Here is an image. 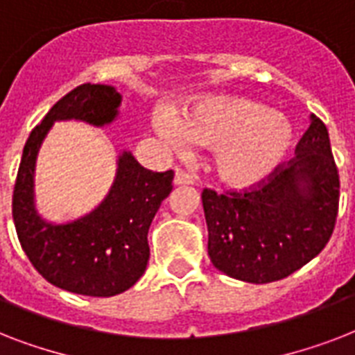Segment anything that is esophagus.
<instances>
[{
	"label": "esophagus",
	"instance_id": "34e87169",
	"mask_svg": "<svg viewBox=\"0 0 355 355\" xmlns=\"http://www.w3.org/2000/svg\"><path fill=\"white\" fill-rule=\"evenodd\" d=\"M175 186H189V184H193V177L188 175V173H182V171H177L175 173Z\"/></svg>",
	"mask_w": 355,
	"mask_h": 355
}]
</instances>
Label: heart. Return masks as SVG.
Returning <instances> with one entry per match:
<instances>
[{
    "label": "heart",
    "instance_id": "heart-1",
    "mask_svg": "<svg viewBox=\"0 0 355 355\" xmlns=\"http://www.w3.org/2000/svg\"><path fill=\"white\" fill-rule=\"evenodd\" d=\"M153 127L175 153H182L188 141L216 147L211 169L230 188H252L267 180L293 144L291 123L245 97H208L178 118L158 114Z\"/></svg>",
    "mask_w": 355,
    "mask_h": 355
}]
</instances>
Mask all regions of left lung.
<instances>
[{"instance_id":"left-lung-1","label":"left lung","mask_w":355,"mask_h":355,"mask_svg":"<svg viewBox=\"0 0 355 355\" xmlns=\"http://www.w3.org/2000/svg\"><path fill=\"white\" fill-rule=\"evenodd\" d=\"M208 256L217 270L248 284L293 275L326 247L339 208V173L328 128H309L289 167L245 193L202 191Z\"/></svg>"}]
</instances>
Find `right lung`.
I'll use <instances>...</instances> for the list:
<instances>
[{
    "label": "right lung",
    "instance_id": "add662e5",
    "mask_svg": "<svg viewBox=\"0 0 355 355\" xmlns=\"http://www.w3.org/2000/svg\"><path fill=\"white\" fill-rule=\"evenodd\" d=\"M121 101L114 86L90 83L64 96L31 132L14 186V227L33 267L53 286L86 297H114L141 278L149 261L147 234L171 193L173 171L145 169L130 150H119L101 202L85 216L57 223L36 208V162L55 123L108 127L119 118Z\"/></svg>",
    "mask_w": 355,
    "mask_h": 355
}]
</instances>
